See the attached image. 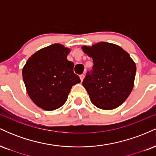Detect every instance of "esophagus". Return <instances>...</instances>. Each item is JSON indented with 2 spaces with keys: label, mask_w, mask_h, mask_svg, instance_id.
I'll list each match as a JSON object with an SVG mask.
<instances>
[{
  "label": "esophagus",
  "mask_w": 156,
  "mask_h": 156,
  "mask_svg": "<svg viewBox=\"0 0 156 156\" xmlns=\"http://www.w3.org/2000/svg\"><path fill=\"white\" fill-rule=\"evenodd\" d=\"M84 75L83 74H81V75H80V80H81V81H83V78H84Z\"/></svg>",
  "instance_id": "esophagus-1"
}]
</instances>
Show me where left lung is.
Instances as JSON below:
<instances>
[{
	"label": "left lung",
	"mask_w": 156,
	"mask_h": 156,
	"mask_svg": "<svg viewBox=\"0 0 156 156\" xmlns=\"http://www.w3.org/2000/svg\"><path fill=\"white\" fill-rule=\"evenodd\" d=\"M82 50L94 64L82 83L92 103L104 110L117 108L133 89L136 72L134 62L122 48L108 42L83 46Z\"/></svg>",
	"instance_id": "1"
}]
</instances>
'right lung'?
<instances>
[{
  "mask_svg": "<svg viewBox=\"0 0 156 156\" xmlns=\"http://www.w3.org/2000/svg\"><path fill=\"white\" fill-rule=\"evenodd\" d=\"M69 49L59 44L39 50L23 69L27 92L37 106L46 111L60 108L72 87L80 82L73 72L74 63L67 59Z\"/></svg>",
  "mask_w": 156,
  "mask_h": 156,
  "instance_id": "1",
  "label": "right lung"
}]
</instances>
